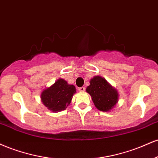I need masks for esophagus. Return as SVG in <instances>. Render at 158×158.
Instances as JSON below:
<instances>
[{
    "instance_id": "obj_1",
    "label": "esophagus",
    "mask_w": 158,
    "mask_h": 158,
    "mask_svg": "<svg viewBox=\"0 0 158 158\" xmlns=\"http://www.w3.org/2000/svg\"><path fill=\"white\" fill-rule=\"evenodd\" d=\"M78 90H79V92H83L85 91V88H84V87H81V88L78 89Z\"/></svg>"
}]
</instances>
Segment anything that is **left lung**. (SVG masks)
I'll return each mask as SVG.
<instances>
[{
	"instance_id": "obj_1",
	"label": "left lung",
	"mask_w": 158,
	"mask_h": 158,
	"mask_svg": "<svg viewBox=\"0 0 158 158\" xmlns=\"http://www.w3.org/2000/svg\"><path fill=\"white\" fill-rule=\"evenodd\" d=\"M89 83L86 91L92 97L96 108L102 112H109L114 109L119 99L118 90L101 76H94Z\"/></svg>"
}]
</instances>
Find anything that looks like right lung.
<instances>
[{"label":"right lung","mask_w":158,"mask_h":158,"mask_svg":"<svg viewBox=\"0 0 158 158\" xmlns=\"http://www.w3.org/2000/svg\"><path fill=\"white\" fill-rule=\"evenodd\" d=\"M75 93L76 88L74 85L69 84L66 81L59 78L52 86L42 91L40 100L51 112H58L65 110L70 105Z\"/></svg>","instance_id":"add662e5"}]
</instances>
